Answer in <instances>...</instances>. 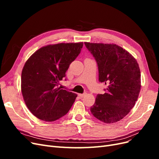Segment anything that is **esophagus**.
I'll list each match as a JSON object with an SVG mask.
<instances>
[{
    "mask_svg": "<svg viewBox=\"0 0 159 159\" xmlns=\"http://www.w3.org/2000/svg\"><path fill=\"white\" fill-rule=\"evenodd\" d=\"M85 95H86V93H79V94H78V95L80 96V98H83L84 96H85Z\"/></svg>",
    "mask_w": 159,
    "mask_h": 159,
    "instance_id": "34e87169",
    "label": "esophagus"
}]
</instances>
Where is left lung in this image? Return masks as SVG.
I'll return each instance as SVG.
<instances>
[{
	"mask_svg": "<svg viewBox=\"0 0 159 159\" xmlns=\"http://www.w3.org/2000/svg\"><path fill=\"white\" fill-rule=\"evenodd\" d=\"M98 66L99 81L108 85L90 107L93 116L105 123H116L135 105L141 90V71L136 59L114 44L84 42Z\"/></svg>",
	"mask_w": 159,
	"mask_h": 159,
	"instance_id": "1",
	"label": "left lung"
}]
</instances>
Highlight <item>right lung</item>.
Returning <instances> with one entry per match:
<instances>
[{
  "label": "right lung",
  "mask_w": 159,
  "mask_h": 159,
  "mask_svg": "<svg viewBox=\"0 0 159 159\" xmlns=\"http://www.w3.org/2000/svg\"><path fill=\"white\" fill-rule=\"evenodd\" d=\"M83 42L43 46L28 59L21 75L24 101L30 112L45 121H54L69 111L77 94L58 88Z\"/></svg>",
  "instance_id": "add662e5"
}]
</instances>
